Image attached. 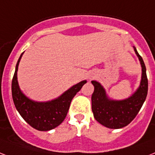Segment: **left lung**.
<instances>
[{
  "label": "left lung",
  "mask_w": 155,
  "mask_h": 155,
  "mask_svg": "<svg viewBox=\"0 0 155 155\" xmlns=\"http://www.w3.org/2000/svg\"><path fill=\"white\" fill-rule=\"evenodd\" d=\"M134 51L142 65V80L137 91L125 100L108 99L104 87L96 81H91L95 90L91 95V108L96 121L111 129H119L127 126L139 112L145 101L148 91L146 66L142 56L134 47Z\"/></svg>",
  "instance_id": "1"
}]
</instances>
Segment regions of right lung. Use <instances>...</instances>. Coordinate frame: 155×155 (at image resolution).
Wrapping results in <instances>:
<instances>
[{
	"mask_svg": "<svg viewBox=\"0 0 155 155\" xmlns=\"http://www.w3.org/2000/svg\"><path fill=\"white\" fill-rule=\"evenodd\" d=\"M22 54L17 61L12 80V95L15 107L31 127L41 131L51 130L64 120L71 100L87 81L84 80L75 84L55 100L47 103L32 101L21 92L17 82V69Z\"/></svg>",
	"mask_w": 155,
	"mask_h": 155,
	"instance_id": "1",
	"label": "right lung"
}]
</instances>
